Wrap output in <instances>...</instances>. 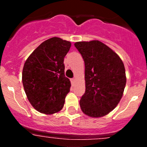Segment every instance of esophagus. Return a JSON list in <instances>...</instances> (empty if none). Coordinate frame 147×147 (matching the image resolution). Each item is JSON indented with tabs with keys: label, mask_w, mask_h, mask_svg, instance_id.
<instances>
[{
	"label": "esophagus",
	"mask_w": 147,
	"mask_h": 147,
	"mask_svg": "<svg viewBox=\"0 0 147 147\" xmlns=\"http://www.w3.org/2000/svg\"><path fill=\"white\" fill-rule=\"evenodd\" d=\"M70 81H71V83H72V84H74V83H75V79H74V78L71 79Z\"/></svg>",
	"instance_id": "esophagus-1"
}]
</instances>
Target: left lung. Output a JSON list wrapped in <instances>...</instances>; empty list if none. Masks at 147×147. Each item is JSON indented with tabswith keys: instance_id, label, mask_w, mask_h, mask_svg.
I'll return each instance as SVG.
<instances>
[{
	"instance_id": "8db88e82",
	"label": "left lung",
	"mask_w": 147,
	"mask_h": 147,
	"mask_svg": "<svg viewBox=\"0 0 147 147\" xmlns=\"http://www.w3.org/2000/svg\"><path fill=\"white\" fill-rule=\"evenodd\" d=\"M75 46L85 65V92L81 109L92 117H100L113 110L123 95L125 69L117 54L99 40L77 42Z\"/></svg>"
}]
</instances>
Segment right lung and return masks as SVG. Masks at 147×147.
Wrapping results in <instances>:
<instances>
[{"label":"right lung","mask_w":147,"mask_h":147,"mask_svg":"<svg viewBox=\"0 0 147 147\" xmlns=\"http://www.w3.org/2000/svg\"><path fill=\"white\" fill-rule=\"evenodd\" d=\"M71 43L57 37L40 44L28 57L22 74L23 87L32 106L46 115L63 109L70 88L65 75L64 58Z\"/></svg>","instance_id":"1"}]
</instances>
